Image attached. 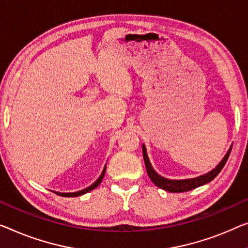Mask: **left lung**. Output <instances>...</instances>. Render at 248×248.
<instances>
[{"instance_id": "obj_1", "label": "left lung", "mask_w": 248, "mask_h": 248, "mask_svg": "<svg viewBox=\"0 0 248 248\" xmlns=\"http://www.w3.org/2000/svg\"><path fill=\"white\" fill-rule=\"evenodd\" d=\"M231 150H232V146L230 149H228L226 155H225L219 164L217 165L213 170L205 173V175H201L198 177H195V178H189V179H168L160 176L159 173L155 170L153 165H151V162L149 160V158H148L146 146L142 145L143 160H145L148 176H149L151 182L156 185L157 187H159L166 191H169V193H184V191H189L191 189H195V188L197 187H201L207 183L212 182V180L220 172L225 164H226L228 157H230Z\"/></svg>"}]
</instances>
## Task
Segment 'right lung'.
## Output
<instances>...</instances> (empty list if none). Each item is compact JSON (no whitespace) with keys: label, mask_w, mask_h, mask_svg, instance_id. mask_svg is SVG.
Instances as JSON below:
<instances>
[{"label":"right lung","mask_w":248,"mask_h":248,"mask_svg":"<svg viewBox=\"0 0 248 248\" xmlns=\"http://www.w3.org/2000/svg\"><path fill=\"white\" fill-rule=\"evenodd\" d=\"M106 168H107V165L105 166V168H103V170L101 172V175L99 176V178L95 180L93 184L90 185V186L87 187V188H84V189H82V190L76 191V193H59V191H54V193L58 194V195H60V196H63V197H77V196H81V195L87 194V193H89V191H91L92 189H94L95 187H98L99 184L102 182L103 176H105V172H106Z\"/></svg>","instance_id":"obj_1"}]
</instances>
